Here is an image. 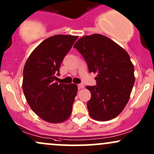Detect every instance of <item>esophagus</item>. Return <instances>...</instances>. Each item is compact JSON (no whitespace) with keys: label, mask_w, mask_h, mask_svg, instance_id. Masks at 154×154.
I'll use <instances>...</instances> for the list:
<instances>
[{"label":"esophagus","mask_w":154,"mask_h":154,"mask_svg":"<svg viewBox=\"0 0 154 154\" xmlns=\"http://www.w3.org/2000/svg\"><path fill=\"white\" fill-rule=\"evenodd\" d=\"M84 87V86L83 84H80L78 85V88H79V90H82V89H83Z\"/></svg>","instance_id":"34e87169"}]
</instances>
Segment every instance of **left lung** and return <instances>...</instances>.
Returning a JSON list of instances; mask_svg holds the SVG:
<instances>
[{
  "instance_id": "8db88e82",
  "label": "left lung",
  "mask_w": 154,
  "mask_h": 154,
  "mask_svg": "<svg viewBox=\"0 0 154 154\" xmlns=\"http://www.w3.org/2000/svg\"><path fill=\"white\" fill-rule=\"evenodd\" d=\"M87 62L90 72L97 74V86H87V102L92 119L107 121L116 117L126 106L135 82L130 57L113 40L98 34L81 37L73 46Z\"/></svg>"
}]
</instances>
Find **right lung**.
<instances>
[{
  "label": "right lung",
  "instance_id": "add662e5",
  "mask_svg": "<svg viewBox=\"0 0 154 154\" xmlns=\"http://www.w3.org/2000/svg\"><path fill=\"white\" fill-rule=\"evenodd\" d=\"M78 36L54 35L42 41L31 52L23 69V90L33 112L51 123L69 118L77 95L75 84L56 82L64 57Z\"/></svg>",
  "mask_w": 154,
  "mask_h": 154
}]
</instances>
